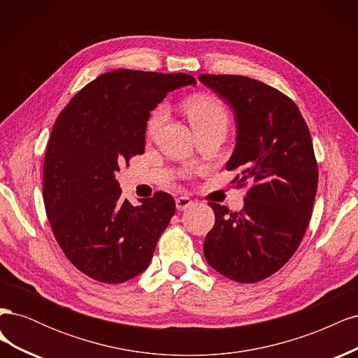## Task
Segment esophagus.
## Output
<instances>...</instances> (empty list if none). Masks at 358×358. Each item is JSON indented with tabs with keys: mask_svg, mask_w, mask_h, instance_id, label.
<instances>
[{
	"mask_svg": "<svg viewBox=\"0 0 358 358\" xmlns=\"http://www.w3.org/2000/svg\"><path fill=\"white\" fill-rule=\"evenodd\" d=\"M192 206V200L187 196H180L176 199V209L178 210H185Z\"/></svg>",
	"mask_w": 358,
	"mask_h": 358,
	"instance_id": "obj_1",
	"label": "esophagus"
}]
</instances>
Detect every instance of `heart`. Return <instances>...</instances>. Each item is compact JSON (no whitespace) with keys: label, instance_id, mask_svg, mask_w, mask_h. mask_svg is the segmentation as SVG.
Masks as SVG:
<instances>
[{"label":"heart","instance_id":"heart-1","mask_svg":"<svg viewBox=\"0 0 358 358\" xmlns=\"http://www.w3.org/2000/svg\"><path fill=\"white\" fill-rule=\"evenodd\" d=\"M183 109H185L189 122L197 134L209 131V129H224L225 131L227 127H229L227 109L220 100L213 99V96L194 95L183 103ZM166 119L167 107L164 104H159L148 119V134L154 136L161 125L166 122Z\"/></svg>","mask_w":358,"mask_h":358}]
</instances>
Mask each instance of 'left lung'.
I'll return each instance as SVG.
<instances>
[{
	"label": "left lung",
	"mask_w": 358,
	"mask_h": 358,
	"mask_svg": "<svg viewBox=\"0 0 358 358\" xmlns=\"http://www.w3.org/2000/svg\"><path fill=\"white\" fill-rule=\"evenodd\" d=\"M199 79L231 106L237 142L227 170L249 187L243 209L209 201L215 225L204 239L206 262L236 282L272 276L297 251L318 187L309 128L296 103L263 82L233 74Z\"/></svg>",
	"instance_id": "left-lung-1"
}]
</instances>
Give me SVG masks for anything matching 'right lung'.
Returning <instances> with one entry per match:
<instances>
[{
	"mask_svg": "<svg viewBox=\"0 0 358 358\" xmlns=\"http://www.w3.org/2000/svg\"><path fill=\"white\" fill-rule=\"evenodd\" d=\"M196 85L185 73L113 70L76 94L53 125L43 167V200L70 263L104 284L146 270L175 215L167 192L133 206L115 178L145 152L146 122L167 92Z\"/></svg>",
	"mask_w": 358,
	"mask_h": 358,
	"instance_id": "add662e5",
	"label": "right lung"
}]
</instances>
